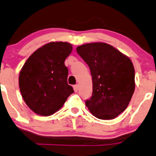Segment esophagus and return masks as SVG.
I'll list each match as a JSON object with an SVG mask.
<instances>
[{
	"instance_id": "34e87169",
	"label": "esophagus",
	"mask_w": 156,
	"mask_h": 156,
	"mask_svg": "<svg viewBox=\"0 0 156 156\" xmlns=\"http://www.w3.org/2000/svg\"><path fill=\"white\" fill-rule=\"evenodd\" d=\"M73 88H74V90H75V92L78 91V84H75V85H74Z\"/></svg>"
}]
</instances>
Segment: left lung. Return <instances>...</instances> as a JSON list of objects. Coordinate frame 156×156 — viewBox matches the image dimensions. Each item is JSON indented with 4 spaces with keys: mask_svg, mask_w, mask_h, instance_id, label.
Here are the masks:
<instances>
[{
    "mask_svg": "<svg viewBox=\"0 0 156 156\" xmlns=\"http://www.w3.org/2000/svg\"><path fill=\"white\" fill-rule=\"evenodd\" d=\"M76 50L89 66L92 76V96L85 105L97 118H115L126 110L135 90L132 61L105 43H87Z\"/></svg>",
    "mask_w": 156,
    "mask_h": 156,
    "instance_id": "left-lung-1",
    "label": "left lung"
}]
</instances>
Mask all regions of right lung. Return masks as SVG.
Listing matches in <instances>:
<instances>
[{"mask_svg":"<svg viewBox=\"0 0 156 156\" xmlns=\"http://www.w3.org/2000/svg\"><path fill=\"white\" fill-rule=\"evenodd\" d=\"M72 51L70 43L52 42L39 48L24 63L20 72V90L27 105L36 114H53L74 92L68 84L69 70L65 66Z\"/></svg>","mask_w":156,"mask_h":156,"instance_id":"obj_1","label":"right lung"}]
</instances>
